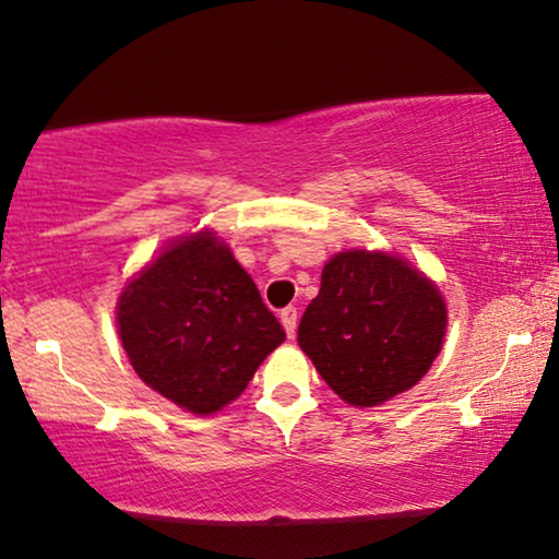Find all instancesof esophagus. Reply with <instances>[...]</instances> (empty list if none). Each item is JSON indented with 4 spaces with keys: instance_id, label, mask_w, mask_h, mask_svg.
I'll return each mask as SVG.
<instances>
[{
    "instance_id": "1",
    "label": "esophagus",
    "mask_w": 559,
    "mask_h": 559,
    "mask_svg": "<svg viewBox=\"0 0 559 559\" xmlns=\"http://www.w3.org/2000/svg\"><path fill=\"white\" fill-rule=\"evenodd\" d=\"M280 320H282V325H285V333L289 335V338H293L295 331H297V308H295V305H289V308L282 310Z\"/></svg>"
}]
</instances>
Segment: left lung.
I'll use <instances>...</instances> for the list:
<instances>
[{
  "instance_id": "obj_1",
  "label": "left lung",
  "mask_w": 559,
  "mask_h": 559,
  "mask_svg": "<svg viewBox=\"0 0 559 559\" xmlns=\"http://www.w3.org/2000/svg\"><path fill=\"white\" fill-rule=\"evenodd\" d=\"M445 325V302L425 274L381 251H341L302 312L297 343L341 400L373 407L425 377Z\"/></svg>"
}]
</instances>
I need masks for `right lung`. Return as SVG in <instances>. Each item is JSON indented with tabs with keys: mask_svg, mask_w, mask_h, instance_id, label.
I'll use <instances>...</instances> for the list:
<instances>
[{
	"mask_svg": "<svg viewBox=\"0 0 559 559\" xmlns=\"http://www.w3.org/2000/svg\"><path fill=\"white\" fill-rule=\"evenodd\" d=\"M117 320L144 384L193 415L234 402L285 341L254 280L209 231L167 247L129 282Z\"/></svg>",
	"mask_w": 559,
	"mask_h": 559,
	"instance_id": "1",
	"label": "right lung"
}]
</instances>
